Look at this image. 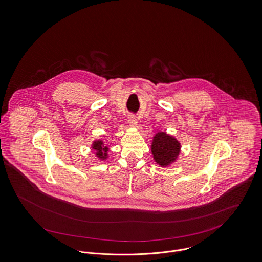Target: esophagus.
I'll return each instance as SVG.
<instances>
[{"label":"esophagus","instance_id":"34e87169","mask_svg":"<svg viewBox=\"0 0 262 262\" xmlns=\"http://www.w3.org/2000/svg\"><path fill=\"white\" fill-rule=\"evenodd\" d=\"M127 121H128L129 125H132V126H137V124H138L137 117H135V116H133V115L128 116V117H127Z\"/></svg>","mask_w":262,"mask_h":262}]
</instances>
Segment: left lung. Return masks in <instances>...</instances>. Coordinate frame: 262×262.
Returning a JSON list of instances; mask_svg holds the SVG:
<instances>
[{
  "label": "left lung",
  "instance_id": "1",
  "mask_svg": "<svg viewBox=\"0 0 262 262\" xmlns=\"http://www.w3.org/2000/svg\"><path fill=\"white\" fill-rule=\"evenodd\" d=\"M181 145L174 137L164 132L156 134L152 139L151 154L157 164L161 167H167L174 162L180 154Z\"/></svg>",
  "mask_w": 262,
  "mask_h": 262
}]
</instances>
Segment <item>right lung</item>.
<instances>
[{
  "label": "right lung",
  "mask_w": 262,
  "mask_h": 262,
  "mask_svg": "<svg viewBox=\"0 0 262 262\" xmlns=\"http://www.w3.org/2000/svg\"><path fill=\"white\" fill-rule=\"evenodd\" d=\"M92 149L96 150V156L100 159V160H105L107 158V151H108V147L104 146L102 141H95L92 144Z\"/></svg>",
  "instance_id": "1"
}]
</instances>
